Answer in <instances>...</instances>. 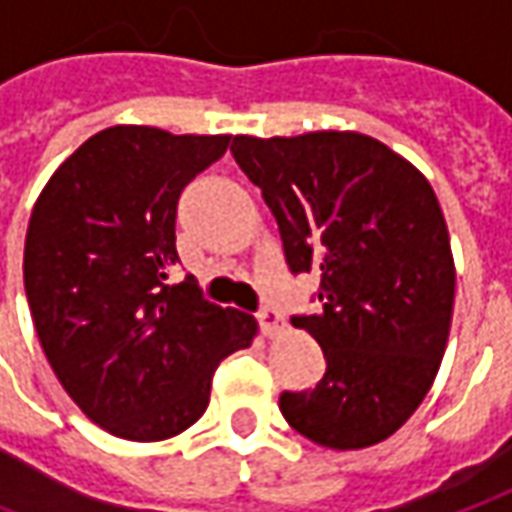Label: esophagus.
<instances>
[{"label":"esophagus","instance_id":"1","mask_svg":"<svg viewBox=\"0 0 512 512\" xmlns=\"http://www.w3.org/2000/svg\"><path fill=\"white\" fill-rule=\"evenodd\" d=\"M255 317L257 326H260V331H263L266 337H277V334L286 328V320H283V314L277 309H260Z\"/></svg>","mask_w":512,"mask_h":512}]
</instances>
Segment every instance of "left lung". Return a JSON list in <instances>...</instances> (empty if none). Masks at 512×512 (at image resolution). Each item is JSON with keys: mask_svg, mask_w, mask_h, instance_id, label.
Masks as SVG:
<instances>
[{"mask_svg": "<svg viewBox=\"0 0 512 512\" xmlns=\"http://www.w3.org/2000/svg\"><path fill=\"white\" fill-rule=\"evenodd\" d=\"M232 155L272 209L291 274H314V314H294L326 374L283 391L280 411L334 450L377 445L419 408L445 354L456 269L425 175L360 133L235 135Z\"/></svg>", "mask_w": 512, "mask_h": 512, "instance_id": "1", "label": "left lung"}]
</instances>
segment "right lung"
I'll return each mask as SVG.
<instances>
[{
	"label": "right lung",
	"mask_w": 512,
	"mask_h": 512,
	"mask_svg": "<svg viewBox=\"0 0 512 512\" xmlns=\"http://www.w3.org/2000/svg\"><path fill=\"white\" fill-rule=\"evenodd\" d=\"M229 135L110 127L42 189L25 238V294L64 391L104 431L158 442L209 405L215 368L255 337V317L203 300L181 263L184 186Z\"/></svg>",
	"instance_id": "right-lung-1"
}]
</instances>
